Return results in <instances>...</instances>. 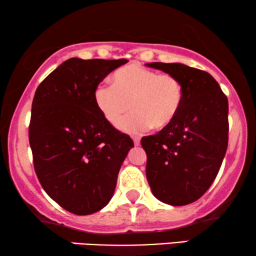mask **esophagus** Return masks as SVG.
<instances>
[{
	"mask_svg": "<svg viewBox=\"0 0 256 256\" xmlns=\"http://www.w3.org/2000/svg\"><path fill=\"white\" fill-rule=\"evenodd\" d=\"M133 142H134L136 146H139L140 145V139L138 138V136H134V138H133Z\"/></svg>",
	"mask_w": 256,
	"mask_h": 256,
	"instance_id": "esophagus-1",
	"label": "esophagus"
}]
</instances>
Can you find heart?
<instances>
[{
	"label": "heart",
	"instance_id": "obj_1",
	"mask_svg": "<svg viewBox=\"0 0 256 256\" xmlns=\"http://www.w3.org/2000/svg\"><path fill=\"white\" fill-rule=\"evenodd\" d=\"M94 100L104 120L114 126L130 110L135 111L120 122L122 131L136 133L152 126L162 130L172 124L182 109L183 88L174 75L130 64L114 72L112 86H97Z\"/></svg>",
	"mask_w": 256,
	"mask_h": 256
}]
</instances>
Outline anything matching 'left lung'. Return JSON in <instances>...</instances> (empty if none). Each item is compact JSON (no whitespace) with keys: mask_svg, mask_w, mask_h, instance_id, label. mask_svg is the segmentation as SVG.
Instances as JSON below:
<instances>
[{"mask_svg":"<svg viewBox=\"0 0 256 256\" xmlns=\"http://www.w3.org/2000/svg\"><path fill=\"white\" fill-rule=\"evenodd\" d=\"M146 66L174 75L183 88L182 109L172 124L142 139L147 181L162 203L190 204L210 188L228 150V97L206 72L180 62Z\"/></svg>","mask_w":256,"mask_h":256,"instance_id":"1","label":"left lung"}]
</instances>
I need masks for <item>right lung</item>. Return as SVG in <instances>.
Returning a JSON list of instances; mask_svg holds the SVG:
<instances>
[{"instance_id": "obj_1", "label": "right lung", "mask_w": 256, "mask_h": 256, "mask_svg": "<svg viewBox=\"0 0 256 256\" xmlns=\"http://www.w3.org/2000/svg\"><path fill=\"white\" fill-rule=\"evenodd\" d=\"M126 62L70 58L36 90L28 128L36 174L46 194L74 214H95L109 203L134 146L94 100L100 82Z\"/></svg>"}]
</instances>
